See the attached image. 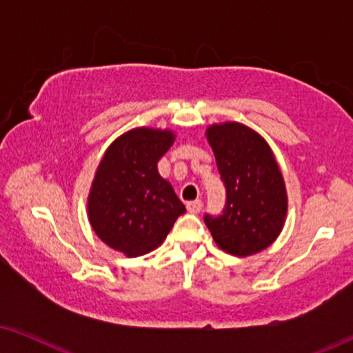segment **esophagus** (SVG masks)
Here are the masks:
<instances>
[{
	"mask_svg": "<svg viewBox=\"0 0 353 353\" xmlns=\"http://www.w3.org/2000/svg\"><path fill=\"white\" fill-rule=\"evenodd\" d=\"M186 209H188V212H190V214H199L201 209H202V202L199 199L188 202Z\"/></svg>",
	"mask_w": 353,
	"mask_h": 353,
	"instance_id": "obj_1",
	"label": "esophagus"
}]
</instances>
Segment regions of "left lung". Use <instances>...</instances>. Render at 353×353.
<instances>
[{
	"label": "left lung",
	"mask_w": 353,
	"mask_h": 353,
	"mask_svg": "<svg viewBox=\"0 0 353 353\" xmlns=\"http://www.w3.org/2000/svg\"><path fill=\"white\" fill-rule=\"evenodd\" d=\"M205 137L226 186L223 215H205L207 228L234 257L262 252L276 241L288 215L286 185L272 148L239 122L210 125Z\"/></svg>",
	"instance_id": "left-lung-1"
}]
</instances>
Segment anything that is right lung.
<instances>
[{"instance_id":"1","label":"right lung","mask_w":353,"mask_h":353,"mask_svg":"<svg viewBox=\"0 0 353 353\" xmlns=\"http://www.w3.org/2000/svg\"><path fill=\"white\" fill-rule=\"evenodd\" d=\"M175 141L168 128L138 127L105 149L88 194V220L98 238L127 257L157 249L186 207L157 162Z\"/></svg>"}]
</instances>
